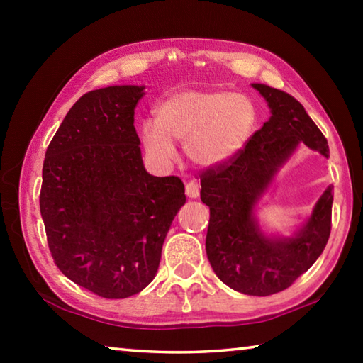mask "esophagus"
I'll return each instance as SVG.
<instances>
[{"label":"esophagus","mask_w":363,"mask_h":363,"mask_svg":"<svg viewBox=\"0 0 363 363\" xmlns=\"http://www.w3.org/2000/svg\"><path fill=\"white\" fill-rule=\"evenodd\" d=\"M186 195L189 196V199H199V195H200L199 184H196L195 181L187 182L186 184Z\"/></svg>","instance_id":"obj_1"}]
</instances>
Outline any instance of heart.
Instances as JSON below:
<instances>
[{"label": "heart", "instance_id": "obj_1", "mask_svg": "<svg viewBox=\"0 0 363 363\" xmlns=\"http://www.w3.org/2000/svg\"><path fill=\"white\" fill-rule=\"evenodd\" d=\"M256 108L247 96L230 91L187 89L169 94L155 107V123L140 125V140L153 162L176 157L171 140L186 143V153L201 168L232 162L248 144L256 126Z\"/></svg>", "mask_w": 363, "mask_h": 363}]
</instances>
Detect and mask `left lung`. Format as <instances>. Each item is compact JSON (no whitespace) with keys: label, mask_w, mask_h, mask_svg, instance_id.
<instances>
[{"label":"left lung","mask_w":363,"mask_h":363,"mask_svg":"<svg viewBox=\"0 0 363 363\" xmlns=\"http://www.w3.org/2000/svg\"><path fill=\"white\" fill-rule=\"evenodd\" d=\"M251 86L266 99L270 118L232 162L201 173L200 199L210 206L206 255L214 274L238 293L269 296L290 286L322 255L331 230L333 186L291 237L261 229L256 206L294 150L304 144L327 158L330 150L293 96L267 84Z\"/></svg>","instance_id":"left-lung-1"}]
</instances>
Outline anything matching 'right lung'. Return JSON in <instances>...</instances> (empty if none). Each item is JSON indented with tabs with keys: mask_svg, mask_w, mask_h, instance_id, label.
Listing matches in <instances>:
<instances>
[{
	"mask_svg": "<svg viewBox=\"0 0 363 363\" xmlns=\"http://www.w3.org/2000/svg\"><path fill=\"white\" fill-rule=\"evenodd\" d=\"M144 86L101 88L73 104L43 163L40 211L65 277L107 299L157 275L163 242L186 203L176 176L145 171L134 108Z\"/></svg>",
	"mask_w": 363,
	"mask_h": 363,
	"instance_id": "add662e5",
	"label": "right lung"
}]
</instances>
